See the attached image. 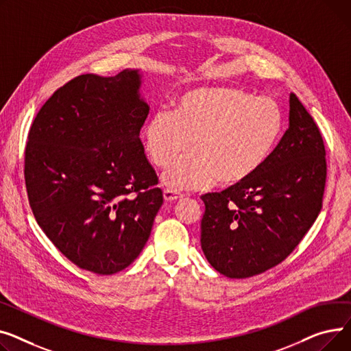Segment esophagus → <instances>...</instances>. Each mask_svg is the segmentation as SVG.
Returning a JSON list of instances; mask_svg holds the SVG:
<instances>
[{
  "label": "esophagus",
  "mask_w": 351,
  "mask_h": 351,
  "mask_svg": "<svg viewBox=\"0 0 351 351\" xmlns=\"http://www.w3.org/2000/svg\"><path fill=\"white\" fill-rule=\"evenodd\" d=\"M162 195H164V199H166L167 202H173V201H177V199L182 198V194L171 191V190H164Z\"/></svg>",
  "instance_id": "1"
}]
</instances>
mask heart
<instances>
[{
    "label": "heart",
    "instance_id": "heart-1",
    "mask_svg": "<svg viewBox=\"0 0 351 351\" xmlns=\"http://www.w3.org/2000/svg\"><path fill=\"white\" fill-rule=\"evenodd\" d=\"M283 132V113L269 97L228 86H197L178 95L171 112L158 110L143 129V143L158 169L191 148L195 153L162 174L173 190L225 187L251 180L271 158Z\"/></svg>",
    "mask_w": 351,
    "mask_h": 351
}]
</instances>
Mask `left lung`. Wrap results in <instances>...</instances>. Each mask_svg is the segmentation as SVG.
<instances>
[{
    "instance_id": "1",
    "label": "left lung",
    "mask_w": 351,
    "mask_h": 351,
    "mask_svg": "<svg viewBox=\"0 0 351 351\" xmlns=\"http://www.w3.org/2000/svg\"><path fill=\"white\" fill-rule=\"evenodd\" d=\"M326 169L320 130L291 93L289 129L265 166L238 187L201 197V248L214 269L243 279L280 263L322 210Z\"/></svg>"
}]
</instances>
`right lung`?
Returning a JSON list of instances; mask_svg holds the SVG:
<instances>
[{
    "instance_id": "obj_1",
    "label": "right lung",
    "mask_w": 351,
    "mask_h": 351,
    "mask_svg": "<svg viewBox=\"0 0 351 351\" xmlns=\"http://www.w3.org/2000/svg\"><path fill=\"white\" fill-rule=\"evenodd\" d=\"M141 73L80 75L38 112L25 147V184L38 225L71 262L97 275L128 267L162 205L140 140L150 106Z\"/></svg>"
}]
</instances>
